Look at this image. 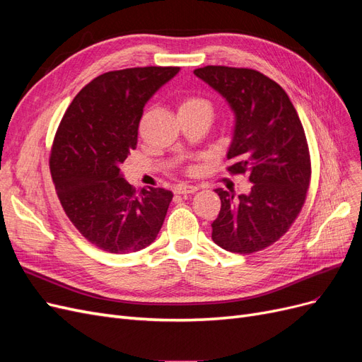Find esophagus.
Masks as SVG:
<instances>
[{"instance_id":"obj_1","label":"esophagus","mask_w":362,"mask_h":362,"mask_svg":"<svg viewBox=\"0 0 362 362\" xmlns=\"http://www.w3.org/2000/svg\"><path fill=\"white\" fill-rule=\"evenodd\" d=\"M194 192H198V185L193 184H178L177 187H175V193L177 194H189Z\"/></svg>"}]
</instances>
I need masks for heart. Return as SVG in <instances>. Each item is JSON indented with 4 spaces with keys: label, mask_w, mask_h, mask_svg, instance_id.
Returning a JSON list of instances; mask_svg holds the SVG:
<instances>
[{
    "label": "heart",
    "mask_w": 362,
    "mask_h": 362,
    "mask_svg": "<svg viewBox=\"0 0 362 362\" xmlns=\"http://www.w3.org/2000/svg\"><path fill=\"white\" fill-rule=\"evenodd\" d=\"M196 107H208L210 108V104H208L202 98H196V96H189L184 98L180 104V110H185V108H196Z\"/></svg>",
    "instance_id": "1"
}]
</instances>
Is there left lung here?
<instances>
[{"instance_id": "1", "label": "left lung", "mask_w": 362, "mask_h": 362, "mask_svg": "<svg viewBox=\"0 0 362 362\" xmlns=\"http://www.w3.org/2000/svg\"><path fill=\"white\" fill-rule=\"evenodd\" d=\"M194 75L221 93L235 124L228 160L247 173V194L216 189L222 206L211 223L213 242L234 254H254L288 231L310 187L311 161L298 112L282 87L258 71L205 66Z\"/></svg>"}]
</instances>
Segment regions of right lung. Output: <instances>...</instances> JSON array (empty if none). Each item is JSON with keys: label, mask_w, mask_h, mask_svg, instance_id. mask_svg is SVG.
<instances>
[{"label": "right lung", "mask_w": 362, "mask_h": 362, "mask_svg": "<svg viewBox=\"0 0 362 362\" xmlns=\"http://www.w3.org/2000/svg\"><path fill=\"white\" fill-rule=\"evenodd\" d=\"M180 72L175 66L105 72L84 86L64 113L49 157L64 213L80 234L110 254H129L154 242L172 192H136L120 172L137 146L144 107Z\"/></svg>", "instance_id": "right-lung-1"}]
</instances>
